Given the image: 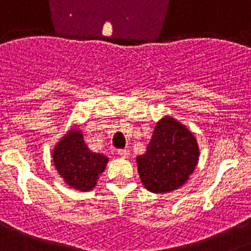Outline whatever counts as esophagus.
Returning <instances> with one entry per match:
<instances>
[{
    "mask_svg": "<svg viewBox=\"0 0 251 251\" xmlns=\"http://www.w3.org/2000/svg\"><path fill=\"white\" fill-rule=\"evenodd\" d=\"M117 153H119L121 157H128V156H130V151H128L127 149H119V150H117Z\"/></svg>",
    "mask_w": 251,
    "mask_h": 251,
    "instance_id": "esophagus-1",
    "label": "esophagus"
}]
</instances>
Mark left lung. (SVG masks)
Masks as SVG:
<instances>
[{
  "mask_svg": "<svg viewBox=\"0 0 251 251\" xmlns=\"http://www.w3.org/2000/svg\"><path fill=\"white\" fill-rule=\"evenodd\" d=\"M198 157L195 136L179 121L165 116L155 126L146 152L136 157L140 179L151 193H169L186 182Z\"/></svg>",
  "mask_w": 251,
  "mask_h": 251,
  "instance_id": "obj_1",
  "label": "left lung"
}]
</instances>
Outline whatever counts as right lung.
<instances>
[{
  "mask_svg": "<svg viewBox=\"0 0 251 251\" xmlns=\"http://www.w3.org/2000/svg\"><path fill=\"white\" fill-rule=\"evenodd\" d=\"M52 157L65 182L80 191H90L96 186L99 176L109 161L102 153L89 150L78 128H74L61 139L53 149Z\"/></svg>",
  "mask_w": 251,
  "mask_h": 251,
  "instance_id": "right-lung-1",
  "label": "right lung"
}]
</instances>
